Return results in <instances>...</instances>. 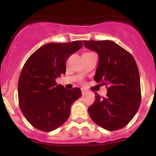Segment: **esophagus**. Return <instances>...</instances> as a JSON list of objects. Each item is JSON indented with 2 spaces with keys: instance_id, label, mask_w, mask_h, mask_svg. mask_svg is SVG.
<instances>
[{
  "instance_id": "1",
  "label": "esophagus",
  "mask_w": 156,
  "mask_h": 156,
  "mask_svg": "<svg viewBox=\"0 0 156 156\" xmlns=\"http://www.w3.org/2000/svg\"><path fill=\"white\" fill-rule=\"evenodd\" d=\"M87 93V91L86 90L81 89V94H82V95H84V94H86Z\"/></svg>"
}]
</instances>
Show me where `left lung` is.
I'll list each match as a JSON object with an SVG mask.
<instances>
[{"instance_id":"1","label":"left lung","mask_w":156,"mask_h":156,"mask_svg":"<svg viewBox=\"0 0 156 156\" xmlns=\"http://www.w3.org/2000/svg\"><path fill=\"white\" fill-rule=\"evenodd\" d=\"M87 49L97 52L99 63L94 80L108 86L106 97L96 94L88 108L90 117L107 130L125 127L141 103L139 70L133 56L112 41H84Z\"/></svg>"}]
</instances>
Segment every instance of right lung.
<instances>
[{
	"label": "right lung",
	"instance_id": "1",
	"mask_svg": "<svg viewBox=\"0 0 156 156\" xmlns=\"http://www.w3.org/2000/svg\"><path fill=\"white\" fill-rule=\"evenodd\" d=\"M82 41L49 43L37 49L23 66L18 82L20 110L35 128L56 130L70 115L71 106L81 97V89L67 90L56 83L66 73L68 58L83 46Z\"/></svg>",
	"mask_w": 156,
	"mask_h": 156
}]
</instances>
